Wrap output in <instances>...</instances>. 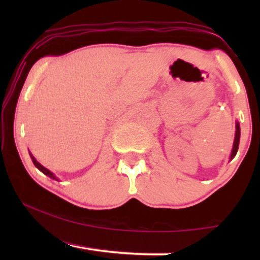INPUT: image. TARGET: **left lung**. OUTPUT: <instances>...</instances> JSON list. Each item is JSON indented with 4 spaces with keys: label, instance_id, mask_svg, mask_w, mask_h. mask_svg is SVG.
<instances>
[{
    "label": "left lung",
    "instance_id": "obj_1",
    "mask_svg": "<svg viewBox=\"0 0 260 260\" xmlns=\"http://www.w3.org/2000/svg\"><path fill=\"white\" fill-rule=\"evenodd\" d=\"M239 142H240V125H239V122H237L236 123V135H234L233 148H232V152H231V156H230V161H232V159L234 158V156L237 155L238 148H239Z\"/></svg>",
    "mask_w": 260,
    "mask_h": 260
}]
</instances>
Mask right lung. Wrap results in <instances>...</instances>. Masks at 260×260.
Masks as SVG:
<instances>
[{"instance_id":"obj_1","label":"right lung","mask_w":260,"mask_h":260,"mask_svg":"<svg viewBox=\"0 0 260 260\" xmlns=\"http://www.w3.org/2000/svg\"><path fill=\"white\" fill-rule=\"evenodd\" d=\"M29 155H30V158H31V161H33V163H34V166H35V167H37V168H38L39 170H40V172H41V173H44V174H45V175H47L48 177H51V179H53V180H55V181H59V179H58V177H56V176L54 175V174H53V173L51 172V170H48L47 168H45V167H44V166H42V165H40V163H39V162L37 161V158H35V157H34V156L30 154V152H29Z\"/></svg>"}]
</instances>
